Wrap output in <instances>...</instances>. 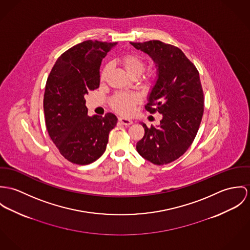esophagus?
Wrapping results in <instances>:
<instances>
[{
    "label": "esophagus",
    "mask_w": 250,
    "mask_h": 250,
    "mask_svg": "<svg viewBox=\"0 0 250 250\" xmlns=\"http://www.w3.org/2000/svg\"><path fill=\"white\" fill-rule=\"evenodd\" d=\"M119 121H120V123L122 124V125H132V120H130V119H127V118H125V117H120L119 118Z\"/></svg>",
    "instance_id": "esophagus-1"
}]
</instances>
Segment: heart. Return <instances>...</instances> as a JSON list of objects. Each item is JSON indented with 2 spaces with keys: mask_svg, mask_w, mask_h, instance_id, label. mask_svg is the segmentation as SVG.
Returning <instances> with one entry per match:
<instances>
[{
  "mask_svg": "<svg viewBox=\"0 0 250 250\" xmlns=\"http://www.w3.org/2000/svg\"><path fill=\"white\" fill-rule=\"evenodd\" d=\"M121 63L127 72V74L131 77L140 76L145 70L146 64L145 61L136 55H126L121 58ZM109 65H106L101 74V79L104 80L109 72ZM139 102V97L137 95H125L119 94L116 95L112 100V107L121 114H129L131 113L134 106Z\"/></svg>",
  "mask_w": 250,
  "mask_h": 250,
  "instance_id": "1",
  "label": "heart"
}]
</instances>
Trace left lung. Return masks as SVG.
I'll return each instance as SVG.
<instances>
[{"mask_svg":"<svg viewBox=\"0 0 250 250\" xmlns=\"http://www.w3.org/2000/svg\"><path fill=\"white\" fill-rule=\"evenodd\" d=\"M130 44L155 64L156 79L146 109L162 115L156 126L142 124L145 135L136 149L152 164H168L186 152L197 133L204 105L199 74L177 47L159 40Z\"/></svg>","mask_w":250,"mask_h":250,"instance_id":"1","label":"left lung"}]
</instances>
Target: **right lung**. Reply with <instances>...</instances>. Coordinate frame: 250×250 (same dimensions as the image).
I'll list each match as a JSON object with an SVG mask.
<instances>
[{
	"instance_id": "obj_1",
	"label": "right lung",
	"mask_w": 250,
	"mask_h": 250,
	"mask_svg": "<svg viewBox=\"0 0 250 250\" xmlns=\"http://www.w3.org/2000/svg\"><path fill=\"white\" fill-rule=\"evenodd\" d=\"M116 45L87 40L70 48L57 58L47 80L43 102L47 130L60 153L74 164L99 159L117 125L113 113L88 116L84 99L100 86L102 60Z\"/></svg>"
}]
</instances>
